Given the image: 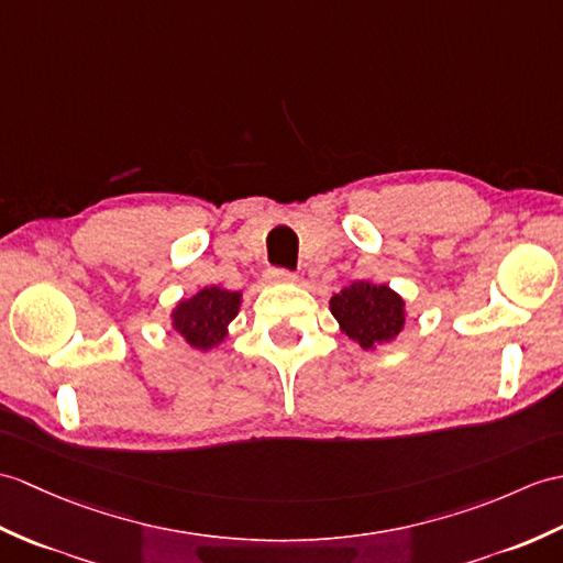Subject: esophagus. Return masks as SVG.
<instances>
[{"mask_svg":"<svg viewBox=\"0 0 563 563\" xmlns=\"http://www.w3.org/2000/svg\"><path fill=\"white\" fill-rule=\"evenodd\" d=\"M266 278L268 283H295L297 276L292 271H285V268H271L266 271Z\"/></svg>","mask_w":563,"mask_h":563,"instance_id":"esophagus-1","label":"esophagus"}]
</instances>
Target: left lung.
Masks as SVG:
<instances>
[{
  "label": "left lung",
  "mask_w": 563,
  "mask_h": 563,
  "mask_svg": "<svg viewBox=\"0 0 563 563\" xmlns=\"http://www.w3.org/2000/svg\"><path fill=\"white\" fill-rule=\"evenodd\" d=\"M338 329L362 350L394 343L405 329V299L388 285L357 280L331 297Z\"/></svg>",
  "instance_id": "obj_1"
}]
</instances>
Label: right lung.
<instances>
[{
	"label": "right lung",
	"mask_w": 563,
	"mask_h": 563,
	"mask_svg": "<svg viewBox=\"0 0 563 563\" xmlns=\"http://www.w3.org/2000/svg\"><path fill=\"white\" fill-rule=\"evenodd\" d=\"M240 307L242 292L208 285L191 297L179 299L169 311V325L191 350L208 352L225 341L230 323L240 313Z\"/></svg>",
	"instance_id": "right-lung-1"
}]
</instances>
